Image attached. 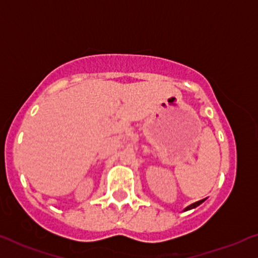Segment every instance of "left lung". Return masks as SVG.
Listing matches in <instances>:
<instances>
[{"instance_id": "8db88e82", "label": "left lung", "mask_w": 258, "mask_h": 258, "mask_svg": "<svg viewBox=\"0 0 258 258\" xmlns=\"http://www.w3.org/2000/svg\"><path fill=\"white\" fill-rule=\"evenodd\" d=\"M203 202H205V200H201V201H198V202H195V203H192V205H189L188 207H186L185 209H183V211L186 212V211H189V209H192V208H196L197 206H200L201 203H203Z\"/></svg>"}]
</instances>
